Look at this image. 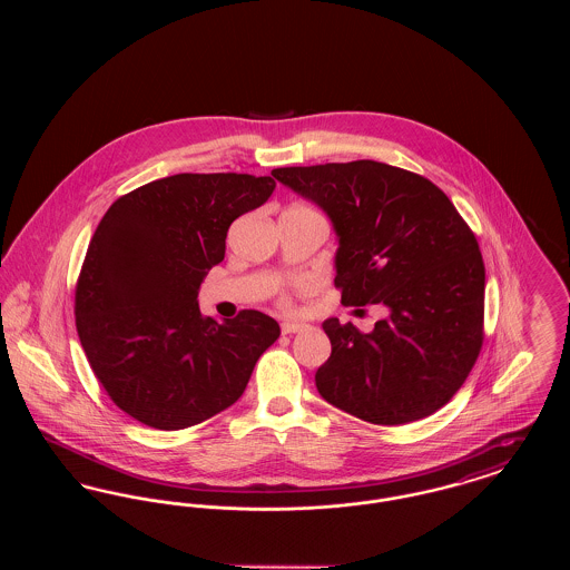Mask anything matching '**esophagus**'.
I'll list each match as a JSON object with an SVG mask.
<instances>
[{
    "label": "esophagus",
    "mask_w": 570,
    "mask_h": 570,
    "mask_svg": "<svg viewBox=\"0 0 570 570\" xmlns=\"http://www.w3.org/2000/svg\"><path fill=\"white\" fill-rule=\"evenodd\" d=\"M305 328H309L305 323H282V333H284V335L301 333V331H305Z\"/></svg>",
    "instance_id": "1"
}]
</instances>
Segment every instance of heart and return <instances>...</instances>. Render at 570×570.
<instances>
[{"instance_id": "1", "label": "heart", "mask_w": 570, "mask_h": 570, "mask_svg": "<svg viewBox=\"0 0 570 570\" xmlns=\"http://www.w3.org/2000/svg\"><path fill=\"white\" fill-rule=\"evenodd\" d=\"M279 303H282V305H288V298L282 297L279 298Z\"/></svg>"}]
</instances>
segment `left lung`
<instances>
[{"instance_id": "8db88e82", "label": "left lung", "mask_w": 570, "mask_h": 570, "mask_svg": "<svg viewBox=\"0 0 570 570\" xmlns=\"http://www.w3.org/2000/svg\"><path fill=\"white\" fill-rule=\"evenodd\" d=\"M272 175L331 217L342 303L389 309L370 333L337 318L323 323L331 356L316 372L318 393L374 425H406L449 404L485 337L483 256L449 196L374 160Z\"/></svg>"}]
</instances>
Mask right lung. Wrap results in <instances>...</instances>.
Masks as SVG:
<instances>
[{
	"label": "right lung",
	"instance_id": "1",
	"mask_svg": "<svg viewBox=\"0 0 570 570\" xmlns=\"http://www.w3.org/2000/svg\"><path fill=\"white\" fill-rule=\"evenodd\" d=\"M273 188L272 177L179 173L119 196L100 219L77 279V331L112 404L138 423L175 432L233 406L279 337L263 312L217 323L196 301L230 224Z\"/></svg>",
	"mask_w": 570,
	"mask_h": 570
}]
</instances>
